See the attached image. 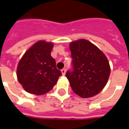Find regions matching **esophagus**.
<instances>
[{
    "instance_id": "obj_1",
    "label": "esophagus",
    "mask_w": 129,
    "mask_h": 129,
    "mask_svg": "<svg viewBox=\"0 0 129 129\" xmlns=\"http://www.w3.org/2000/svg\"><path fill=\"white\" fill-rule=\"evenodd\" d=\"M66 68H63L61 70V73L62 75H65V74H66Z\"/></svg>"
}]
</instances>
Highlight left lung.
I'll return each mask as SVG.
<instances>
[{"label":"left lung","instance_id":"1","mask_svg":"<svg viewBox=\"0 0 129 129\" xmlns=\"http://www.w3.org/2000/svg\"><path fill=\"white\" fill-rule=\"evenodd\" d=\"M72 69L66 76L74 92L83 98L95 96L104 88L111 68L106 56L97 46L85 39L70 44Z\"/></svg>","mask_w":129,"mask_h":129}]
</instances>
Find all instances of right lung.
Wrapping results in <instances>:
<instances>
[{"label":"right lung","mask_w":129,"mask_h":129,"mask_svg":"<svg viewBox=\"0 0 129 129\" xmlns=\"http://www.w3.org/2000/svg\"><path fill=\"white\" fill-rule=\"evenodd\" d=\"M52 48V43L39 41L20 60L17 78L27 92L37 95L45 94L52 89L62 75L51 56Z\"/></svg>","instance_id":"1"}]
</instances>
